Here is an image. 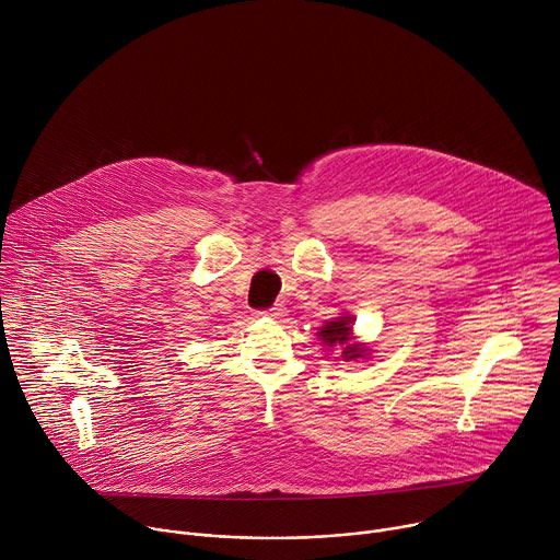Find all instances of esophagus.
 Returning <instances> with one entry per match:
<instances>
[{
  "label": "esophagus",
  "mask_w": 560,
  "mask_h": 560,
  "mask_svg": "<svg viewBox=\"0 0 560 560\" xmlns=\"http://www.w3.org/2000/svg\"><path fill=\"white\" fill-rule=\"evenodd\" d=\"M259 314L261 316H270V318H281V316H285V307L281 303H277V305H272L268 310H261Z\"/></svg>",
  "instance_id": "esophagus-1"
}]
</instances>
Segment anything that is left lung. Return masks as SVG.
Here are the masks:
<instances>
[{"label": "left lung", "mask_w": 560, "mask_h": 560, "mask_svg": "<svg viewBox=\"0 0 560 560\" xmlns=\"http://www.w3.org/2000/svg\"><path fill=\"white\" fill-rule=\"evenodd\" d=\"M350 318L341 316V318H335V322H328L322 332H318V337H322L324 343L328 346H346L343 348V357L346 361H352V359H359L365 354V350L359 346V343H350Z\"/></svg>", "instance_id": "left-lung-1"}]
</instances>
